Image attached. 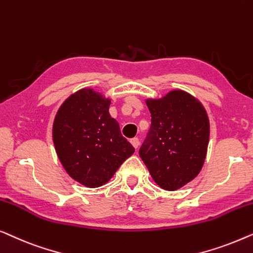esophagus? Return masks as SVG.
Segmentation results:
<instances>
[{"instance_id":"esophagus-1","label":"esophagus","mask_w":253,"mask_h":253,"mask_svg":"<svg viewBox=\"0 0 253 253\" xmlns=\"http://www.w3.org/2000/svg\"><path fill=\"white\" fill-rule=\"evenodd\" d=\"M130 143L135 149H137L138 145H140V140H138L137 137H134V138H131V140H130Z\"/></svg>"}]
</instances>
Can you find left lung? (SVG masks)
I'll return each mask as SVG.
<instances>
[{
  "label": "left lung",
  "instance_id": "left-lung-1",
  "mask_svg": "<svg viewBox=\"0 0 253 253\" xmlns=\"http://www.w3.org/2000/svg\"><path fill=\"white\" fill-rule=\"evenodd\" d=\"M145 103L151 127L140 157L159 187L177 190L193 181L204 165L210 141L208 112L198 98L182 89L147 98Z\"/></svg>",
  "mask_w": 253,
  "mask_h": 253
}]
</instances>
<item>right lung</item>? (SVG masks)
Returning <instances> with one entry per match:
<instances>
[{
  "instance_id": "add662e5",
  "label": "right lung",
  "mask_w": 253,
  "mask_h": 253,
  "mask_svg": "<svg viewBox=\"0 0 253 253\" xmlns=\"http://www.w3.org/2000/svg\"><path fill=\"white\" fill-rule=\"evenodd\" d=\"M110 97L83 88L62 103L52 124L57 157L66 173L87 188L109 182L135 151L110 116Z\"/></svg>"
}]
</instances>
